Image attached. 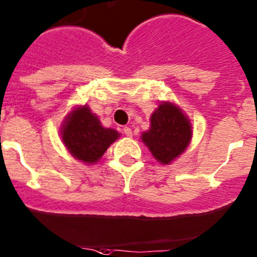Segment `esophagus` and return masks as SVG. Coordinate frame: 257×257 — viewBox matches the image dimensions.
<instances>
[{
  "label": "esophagus",
  "instance_id": "obj_1",
  "mask_svg": "<svg viewBox=\"0 0 257 257\" xmlns=\"http://www.w3.org/2000/svg\"><path fill=\"white\" fill-rule=\"evenodd\" d=\"M123 132H124V133H125L126 137H132V136H133V132H132V129L129 128V126H124Z\"/></svg>",
  "mask_w": 257,
  "mask_h": 257
}]
</instances>
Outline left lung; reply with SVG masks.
Here are the masks:
<instances>
[{
	"label": "left lung",
	"mask_w": 257,
	"mask_h": 257,
	"mask_svg": "<svg viewBox=\"0 0 257 257\" xmlns=\"http://www.w3.org/2000/svg\"><path fill=\"white\" fill-rule=\"evenodd\" d=\"M193 138V125L181 107L171 101H162L152 112L150 129L141 140L156 161L170 165L183 155Z\"/></svg>",
	"instance_id": "obj_1"
}]
</instances>
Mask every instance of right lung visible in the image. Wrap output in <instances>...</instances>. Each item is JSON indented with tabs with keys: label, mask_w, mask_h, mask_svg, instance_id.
Returning <instances> with one entry per match:
<instances>
[{
	"label": "right lung",
	"mask_w": 257,
	"mask_h": 257,
	"mask_svg": "<svg viewBox=\"0 0 257 257\" xmlns=\"http://www.w3.org/2000/svg\"><path fill=\"white\" fill-rule=\"evenodd\" d=\"M120 137L112 128H105L87 105L74 106L64 117L61 138L69 155L85 165L101 160L110 145Z\"/></svg>",
	"instance_id": "1"
}]
</instances>
